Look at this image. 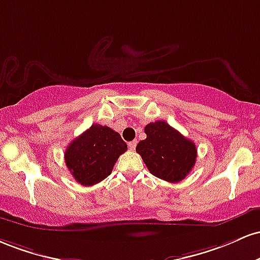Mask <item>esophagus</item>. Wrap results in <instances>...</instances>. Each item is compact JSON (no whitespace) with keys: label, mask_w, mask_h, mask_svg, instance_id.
I'll return each instance as SVG.
<instances>
[{"label":"esophagus","mask_w":260,"mask_h":260,"mask_svg":"<svg viewBox=\"0 0 260 260\" xmlns=\"http://www.w3.org/2000/svg\"><path fill=\"white\" fill-rule=\"evenodd\" d=\"M136 144H138L136 141H131V142H129V144H127V146H129V148L131 151H134L136 148Z\"/></svg>","instance_id":"obj_1"}]
</instances>
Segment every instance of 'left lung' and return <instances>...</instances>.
Here are the masks:
<instances>
[{
  "label": "left lung",
  "mask_w": 260,
  "mask_h": 260,
  "mask_svg": "<svg viewBox=\"0 0 260 260\" xmlns=\"http://www.w3.org/2000/svg\"><path fill=\"white\" fill-rule=\"evenodd\" d=\"M146 139L136 146L153 176L178 183L188 176L197 161V146L166 121L150 122L145 126Z\"/></svg>",
  "instance_id": "left-lung-1"
}]
</instances>
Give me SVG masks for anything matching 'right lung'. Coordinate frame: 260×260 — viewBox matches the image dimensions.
<instances>
[{
  "instance_id": "obj_1",
  "label": "right lung",
  "mask_w": 260,
  "mask_h": 260,
  "mask_svg": "<svg viewBox=\"0 0 260 260\" xmlns=\"http://www.w3.org/2000/svg\"><path fill=\"white\" fill-rule=\"evenodd\" d=\"M126 150L116 131L93 124L67 146L65 162L76 182L89 186L109 176L119 156Z\"/></svg>"
}]
</instances>
